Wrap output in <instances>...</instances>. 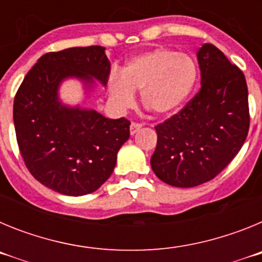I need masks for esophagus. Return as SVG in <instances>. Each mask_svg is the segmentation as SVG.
Segmentation results:
<instances>
[{
	"mask_svg": "<svg viewBox=\"0 0 262 262\" xmlns=\"http://www.w3.org/2000/svg\"><path fill=\"white\" fill-rule=\"evenodd\" d=\"M142 127H143V123L133 122V123H131V126H129V133H131V135H135V134L138 133L139 129L142 128Z\"/></svg>",
	"mask_w": 262,
	"mask_h": 262,
	"instance_id": "obj_1",
	"label": "esophagus"
}]
</instances>
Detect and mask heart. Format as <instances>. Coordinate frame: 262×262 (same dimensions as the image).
Masks as SVG:
<instances>
[{
	"label": "heart",
	"instance_id": "obj_1",
	"mask_svg": "<svg viewBox=\"0 0 262 262\" xmlns=\"http://www.w3.org/2000/svg\"><path fill=\"white\" fill-rule=\"evenodd\" d=\"M198 69L193 57L168 48H156L133 57L108 77L110 97L119 107L135 102V92L142 90V102L156 115H169L184 105L195 86Z\"/></svg>",
	"mask_w": 262,
	"mask_h": 262
}]
</instances>
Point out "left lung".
<instances>
[{"mask_svg":"<svg viewBox=\"0 0 262 262\" xmlns=\"http://www.w3.org/2000/svg\"><path fill=\"white\" fill-rule=\"evenodd\" d=\"M196 57L200 92L180 113L155 127L152 170L177 187L198 186L216 177L239 154L249 131L244 73L209 43Z\"/></svg>","mask_w":262,"mask_h":262,"instance_id":"1","label":"left lung"}]
</instances>
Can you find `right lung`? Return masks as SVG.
Returning a JSON list of instances; mask_svg holds the SVG:
<instances>
[{"label":"right lung","instance_id":"right-lung-1","mask_svg":"<svg viewBox=\"0 0 262 262\" xmlns=\"http://www.w3.org/2000/svg\"><path fill=\"white\" fill-rule=\"evenodd\" d=\"M110 62L101 46L48 52L23 78L14 98V127L20 156L40 184L64 195L96 191L111 176L117 154L129 138V120L59 101L62 80L93 78L107 84Z\"/></svg>","mask_w":262,"mask_h":262}]
</instances>
